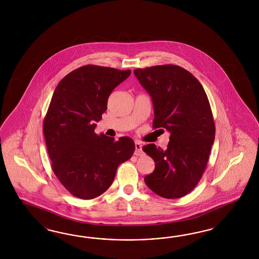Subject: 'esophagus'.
Returning a JSON list of instances; mask_svg holds the SVG:
<instances>
[{
    "label": "esophagus",
    "instance_id": "obj_1",
    "mask_svg": "<svg viewBox=\"0 0 259 259\" xmlns=\"http://www.w3.org/2000/svg\"><path fill=\"white\" fill-rule=\"evenodd\" d=\"M135 147H136L135 155H136V156H142V155H143V152H142V144H141V142L136 141Z\"/></svg>",
    "mask_w": 259,
    "mask_h": 259
}]
</instances>
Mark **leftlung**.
<instances>
[{"label": "left lung", "instance_id": "8db88e82", "mask_svg": "<svg viewBox=\"0 0 259 259\" xmlns=\"http://www.w3.org/2000/svg\"><path fill=\"white\" fill-rule=\"evenodd\" d=\"M154 105V129L170 132L167 149L151 143L142 150L155 161L144 178L154 193L165 198L186 196L200 181L214 141L215 127L201 83L179 65L135 69Z\"/></svg>", "mask_w": 259, "mask_h": 259}]
</instances>
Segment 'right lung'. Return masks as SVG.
Wrapping results in <instances>:
<instances>
[{
	"instance_id": "add662e5",
	"label": "right lung",
	"mask_w": 259,
	"mask_h": 259,
	"mask_svg": "<svg viewBox=\"0 0 259 259\" xmlns=\"http://www.w3.org/2000/svg\"><path fill=\"white\" fill-rule=\"evenodd\" d=\"M131 70L93 64L67 74L56 87L44 119V135L52 170L71 195L101 196L115 179L118 165L133 156L135 142L95 133L112 91Z\"/></svg>"
}]
</instances>
